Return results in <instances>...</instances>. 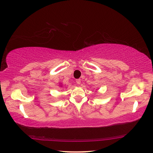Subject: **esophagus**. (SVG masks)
I'll use <instances>...</instances> for the list:
<instances>
[{"label":"esophagus","mask_w":153,"mask_h":153,"mask_svg":"<svg viewBox=\"0 0 153 153\" xmlns=\"http://www.w3.org/2000/svg\"><path fill=\"white\" fill-rule=\"evenodd\" d=\"M76 83H77V85H79V84L81 83V79H76Z\"/></svg>","instance_id":"1"}]
</instances>
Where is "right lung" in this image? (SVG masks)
<instances>
[{
	"instance_id": "1",
	"label": "right lung",
	"mask_w": 153,
	"mask_h": 153,
	"mask_svg": "<svg viewBox=\"0 0 153 153\" xmlns=\"http://www.w3.org/2000/svg\"><path fill=\"white\" fill-rule=\"evenodd\" d=\"M60 86H62V85H60Z\"/></svg>"
}]
</instances>
